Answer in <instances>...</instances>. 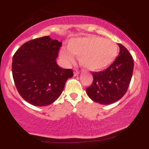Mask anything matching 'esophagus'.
Listing matches in <instances>:
<instances>
[{
    "label": "esophagus",
    "mask_w": 149,
    "mask_h": 149,
    "mask_svg": "<svg viewBox=\"0 0 149 149\" xmlns=\"http://www.w3.org/2000/svg\"><path fill=\"white\" fill-rule=\"evenodd\" d=\"M79 70H78V69H75V70H74V75L75 76H77L78 74H79Z\"/></svg>",
    "instance_id": "esophagus-1"
}]
</instances>
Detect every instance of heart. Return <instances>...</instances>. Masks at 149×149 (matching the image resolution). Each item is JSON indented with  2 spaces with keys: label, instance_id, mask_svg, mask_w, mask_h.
I'll use <instances>...</instances> for the list:
<instances>
[{
  "label": "heart",
  "instance_id": "b5f03b06",
  "mask_svg": "<svg viewBox=\"0 0 149 149\" xmlns=\"http://www.w3.org/2000/svg\"><path fill=\"white\" fill-rule=\"evenodd\" d=\"M69 50L62 49L61 57L68 63L74 60L73 54L80 56L81 64L91 70L102 69L110 65L116 58L118 45L110 40L90 37L72 40L68 45Z\"/></svg>",
  "mask_w": 149,
  "mask_h": 149
}]
</instances>
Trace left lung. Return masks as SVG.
Masks as SVG:
<instances>
[{
  "label": "left lung",
  "instance_id": "left-lung-1",
  "mask_svg": "<svg viewBox=\"0 0 149 149\" xmlns=\"http://www.w3.org/2000/svg\"><path fill=\"white\" fill-rule=\"evenodd\" d=\"M118 45L119 55L102 71L92 72L94 80L86 88L88 97L102 104H110L120 100L125 94L133 76V57L125 47Z\"/></svg>",
  "mask_w": 149,
  "mask_h": 149
}]
</instances>
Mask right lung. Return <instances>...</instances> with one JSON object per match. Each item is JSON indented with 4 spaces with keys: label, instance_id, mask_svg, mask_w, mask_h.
<instances>
[{
    "label": "right lung",
    "instance_id": "1",
    "mask_svg": "<svg viewBox=\"0 0 149 149\" xmlns=\"http://www.w3.org/2000/svg\"><path fill=\"white\" fill-rule=\"evenodd\" d=\"M62 43L48 36L29 40L13 57L12 74L21 97L34 106H47L62 93L66 81L73 76L71 69L56 63Z\"/></svg>",
    "mask_w": 149,
    "mask_h": 149
}]
</instances>
